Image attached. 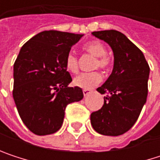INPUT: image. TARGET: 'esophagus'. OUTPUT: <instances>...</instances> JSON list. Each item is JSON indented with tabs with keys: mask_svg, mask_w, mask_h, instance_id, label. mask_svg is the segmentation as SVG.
<instances>
[{
	"mask_svg": "<svg viewBox=\"0 0 160 160\" xmlns=\"http://www.w3.org/2000/svg\"><path fill=\"white\" fill-rule=\"evenodd\" d=\"M91 92H92V90H89V89H84V90H83V94H84V96L90 94Z\"/></svg>",
	"mask_w": 160,
	"mask_h": 160,
	"instance_id": "obj_1",
	"label": "esophagus"
}]
</instances>
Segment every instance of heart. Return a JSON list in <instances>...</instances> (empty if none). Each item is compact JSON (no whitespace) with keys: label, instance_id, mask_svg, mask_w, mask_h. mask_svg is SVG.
<instances>
[{"label":"heart","instance_id":"obj_1","mask_svg":"<svg viewBox=\"0 0 160 160\" xmlns=\"http://www.w3.org/2000/svg\"><path fill=\"white\" fill-rule=\"evenodd\" d=\"M83 50L89 54L95 56V60L93 61L92 68H100L102 70H107L109 68L111 65V59L107 54V49L103 43L97 41H93L84 44ZM66 69L70 73H77L79 70V61L75 54L69 52L66 56L65 60ZM102 80V76L98 71H92L89 73H81L78 75L73 83L75 86H78L82 89H92L99 84Z\"/></svg>","mask_w":160,"mask_h":160}]
</instances>
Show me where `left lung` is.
Instances as JSON below:
<instances>
[{
    "label": "left lung",
    "instance_id": "1",
    "mask_svg": "<svg viewBox=\"0 0 160 160\" xmlns=\"http://www.w3.org/2000/svg\"><path fill=\"white\" fill-rule=\"evenodd\" d=\"M92 34L110 45L114 68L96 89L107 95L101 109L91 114V123L100 134L121 135L134 125L146 102L150 68L142 51L121 32L110 29Z\"/></svg>",
    "mask_w": 160,
    "mask_h": 160
}]
</instances>
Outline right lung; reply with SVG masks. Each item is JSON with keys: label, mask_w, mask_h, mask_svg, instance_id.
Instances as JSON below:
<instances>
[{"label": "right lung", "mask_w": 160, "mask_h": 160, "mask_svg": "<svg viewBox=\"0 0 160 160\" xmlns=\"http://www.w3.org/2000/svg\"><path fill=\"white\" fill-rule=\"evenodd\" d=\"M80 34L42 31L20 49L14 64L13 97L27 128L37 135L56 132L62 126L68 104L83 98L72 81L65 60Z\"/></svg>", "instance_id": "1"}]
</instances>
